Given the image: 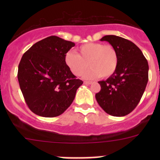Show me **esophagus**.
I'll list each match as a JSON object with an SVG mask.
<instances>
[{
	"label": "esophagus",
	"instance_id": "34e87169",
	"mask_svg": "<svg viewBox=\"0 0 160 160\" xmlns=\"http://www.w3.org/2000/svg\"><path fill=\"white\" fill-rule=\"evenodd\" d=\"M83 83H84V84H91L92 82L91 81H84L83 82Z\"/></svg>",
	"mask_w": 160,
	"mask_h": 160
}]
</instances>
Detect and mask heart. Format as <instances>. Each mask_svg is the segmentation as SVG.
I'll use <instances>...</instances> for the list:
<instances>
[{
  "mask_svg": "<svg viewBox=\"0 0 160 160\" xmlns=\"http://www.w3.org/2000/svg\"><path fill=\"white\" fill-rule=\"evenodd\" d=\"M78 54L68 51L64 61L73 75L80 76L88 68L83 77L94 79L100 77L108 78L115 72L119 62L118 52L111 45L99 42H88L77 49Z\"/></svg>",
  "mask_w": 160,
  "mask_h": 160,
  "instance_id": "b5f03b06",
  "label": "heart"
}]
</instances>
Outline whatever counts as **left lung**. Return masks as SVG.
I'll return each mask as SVG.
<instances>
[{"label":"left lung","instance_id":"left-lung-1","mask_svg":"<svg viewBox=\"0 0 160 160\" xmlns=\"http://www.w3.org/2000/svg\"><path fill=\"white\" fill-rule=\"evenodd\" d=\"M107 41L118 52L119 62L115 72L98 83L101 90L95 98L106 113L116 117L132 112L139 103L149 80L148 61L139 48L128 39L105 35Z\"/></svg>","mask_w":160,"mask_h":160}]
</instances>
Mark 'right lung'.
<instances>
[{"instance_id":"right-lung-1","label":"right lung","mask_w":160,"mask_h":160,"mask_svg":"<svg viewBox=\"0 0 160 160\" xmlns=\"http://www.w3.org/2000/svg\"><path fill=\"white\" fill-rule=\"evenodd\" d=\"M74 46L52 35L35 43L22 56L18 80L28 108L37 115L53 118L62 114L83 84L64 61L65 54Z\"/></svg>"}]
</instances>
